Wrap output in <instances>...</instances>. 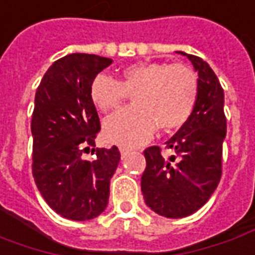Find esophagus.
I'll list each match as a JSON object with an SVG mask.
<instances>
[{
  "instance_id": "34e87169",
  "label": "esophagus",
  "mask_w": 255,
  "mask_h": 255,
  "mask_svg": "<svg viewBox=\"0 0 255 255\" xmlns=\"http://www.w3.org/2000/svg\"><path fill=\"white\" fill-rule=\"evenodd\" d=\"M120 153H121V157H126L128 153H129V149H128V148H124V146H121Z\"/></svg>"
}]
</instances>
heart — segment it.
<instances>
[{
	"mask_svg": "<svg viewBox=\"0 0 255 255\" xmlns=\"http://www.w3.org/2000/svg\"><path fill=\"white\" fill-rule=\"evenodd\" d=\"M132 93L134 106L103 124L106 141L128 148L148 141L156 126L162 131L181 127L195 107L198 82L183 64L138 62L123 69L120 81L99 74L91 84L92 102L103 113L117 110Z\"/></svg>",
	"mask_w": 255,
	"mask_h": 255,
	"instance_id": "b5f03b06",
	"label": "heart"
}]
</instances>
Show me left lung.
Returning a JSON list of instances; mask_svg holds the SVG:
<instances>
[{
    "instance_id": "obj_1",
    "label": "left lung",
    "mask_w": 255,
    "mask_h": 255,
    "mask_svg": "<svg viewBox=\"0 0 255 255\" xmlns=\"http://www.w3.org/2000/svg\"><path fill=\"white\" fill-rule=\"evenodd\" d=\"M198 74V96L190 119L166 142L174 155L164 159L159 146L145 149L141 177L145 204L164 218H184L198 211L214 194L222 174L226 136L225 95L219 79L202 58L184 51Z\"/></svg>"
}]
</instances>
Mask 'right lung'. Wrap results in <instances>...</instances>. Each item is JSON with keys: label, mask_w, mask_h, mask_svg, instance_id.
<instances>
[{"label": "right lung", "mask_w": 255, "mask_h": 255, "mask_svg": "<svg viewBox=\"0 0 255 255\" xmlns=\"http://www.w3.org/2000/svg\"><path fill=\"white\" fill-rule=\"evenodd\" d=\"M112 62L95 54L65 55L47 69L34 96V183L48 207L71 221H89L105 211L120 162L117 146L96 149L95 160L82 157L100 131L91 84Z\"/></svg>", "instance_id": "right-lung-1"}]
</instances>
